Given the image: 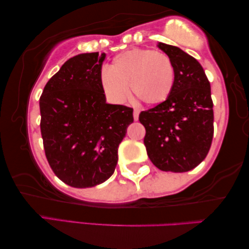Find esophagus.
I'll return each instance as SVG.
<instances>
[{
    "label": "esophagus",
    "instance_id": "obj_1",
    "mask_svg": "<svg viewBox=\"0 0 249 249\" xmlns=\"http://www.w3.org/2000/svg\"><path fill=\"white\" fill-rule=\"evenodd\" d=\"M133 119L136 121L139 119V110H138V109L133 110Z\"/></svg>",
    "mask_w": 249,
    "mask_h": 249
}]
</instances>
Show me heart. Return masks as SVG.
<instances>
[{
  "instance_id": "heart-1",
  "label": "heart",
  "mask_w": 249,
  "mask_h": 249,
  "mask_svg": "<svg viewBox=\"0 0 249 249\" xmlns=\"http://www.w3.org/2000/svg\"><path fill=\"white\" fill-rule=\"evenodd\" d=\"M174 84V67L168 55L151 50H131L113 58L109 71L100 75V85L110 99L121 103L132 95L146 105L163 103Z\"/></svg>"
}]
</instances>
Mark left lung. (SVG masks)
Segmentation results:
<instances>
[{"instance_id": "obj_1", "label": "left lung", "mask_w": 249, "mask_h": 249, "mask_svg": "<svg viewBox=\"0 0 249 249\" xmlns=\"http://www.w3.org/2000/svg\"><path fill=\"white\" fill-rule=\"evenodd\" d=\"M174 67V84L166 100L141 111L144 145L158 169L187 172L206 158L214 133L211 85L196 59L181 48L159 43Z\"/></svg>"}]
</instances>
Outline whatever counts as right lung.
I'll list each match as a JSON object with an SVG mask.
<instances>
[{
	"label": "right lung",
	"instance_id": "1",
	"mask_svg": "<svg viewBox=\"0 0 249 249\" xmlns=\"http://www.w3.org/2000/svg\"><path fill=\"white\" fill-rule=\"evenodd\" d=\"M106 55L68 59L39 98L45 156L60 181L78 189L101 184L115 172L118 146L133 122V109L106 103L100 85Z\"/></svg>",
	"mask_w": 249,
	"mask_h": 249
}]
</instances>
